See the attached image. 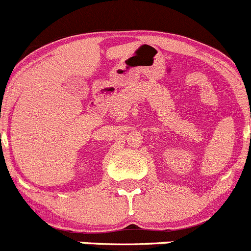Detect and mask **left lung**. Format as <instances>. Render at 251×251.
<instances>
[{"label":"left lung","mask_w":251,"mask_h":251,"mask_svg":"<svg viewBox=\"0 0 251 251\" xmlns=\"http://www.w3.org/2000/svg\"><path fill=\"white\" fill-rule=\"evenodd\" d=\"M250 140H251V136H250Z\"/></svg>","instance_id":"left-lung-1"}]
</instances>
